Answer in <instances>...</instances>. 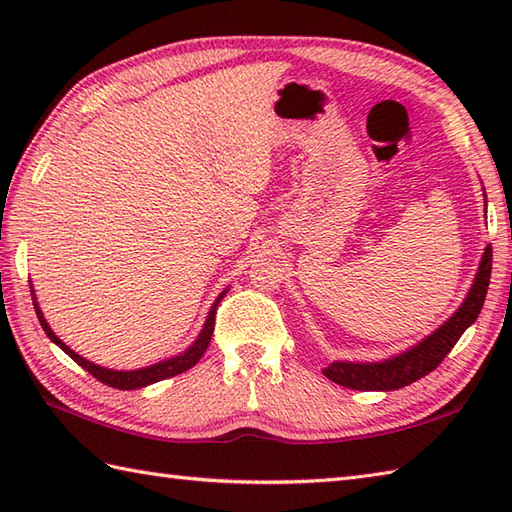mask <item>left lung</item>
Returning a JSON list of instances; mask_svg holds the SVG:
<instances>
[{
	"label": "left lung",
	"instance_id": "left-lung-1",
	"mask_svg": "<svg viewBox=\"0 0 512 512\" xmlns=\"http://www.w3.org/2000/svg\"><path fill=\"white\" fill-rule=\"evenodd\" d=\"M491 266L493 248L486 246L480 268H477V275L473 279V286L458 312H455L449 321H444L436 332L429 334L427 339H422L418 345H413L407 352L385 358V361L378 363L334 361L332 365L323 369V374L336 385L358 391H394L416 383L422 376H427L444 361V356H447L451 352V347L460 341L464 330L469 328L471 323H475L486 299L488 281H491Z\"/></svg>",
	"mask_w": 512,
	"mask_h": 512
}]
</instances>
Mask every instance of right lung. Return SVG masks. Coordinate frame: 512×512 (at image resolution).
I'll return each mask as SVG.
<instances>
[{
	"mask_svg": "<svg viewBox=\"0 0 512 512\" xmlns=\"http://www.w3.org/2000/svg\"><path fill=\"white\" fill-rule=\"evenodd\" d=\"M30 292H35V290H30ZM224 295H226V290L222 292L220 297L215 299V303H213L211 310H209V317H206V321H204V328H202L200 336L193 341V345L189 347V350H184L182 354L173 356V358H167V361H160L156 365L132 369V372H118V369H107V367H101V365H94L90 361H85L83 356H79L74 350H70V347L65 345L59 339V336L50 330L48 321L43 319V312L39 308L37 299H32V303H35L37 319L41 323L43 332L48 334V339L52 343H57L61 350L72 358L74 363H79L85 369V372H90L96 380H101V383L110 385L114 389H140V387L154 385V383H158V380H165V378H171V376H178L182 372H187V369H191L195 363L200 361L202 354L206 352V347H209V343H211V336H213V330H215V312H217V306H220V301L224 299Z\"/></svg>",
	"mask_w": 512,
	"mask_h": 512,
	"instance_id": "right-lung-1",
	"label": "right lung"
}]
</instances>
